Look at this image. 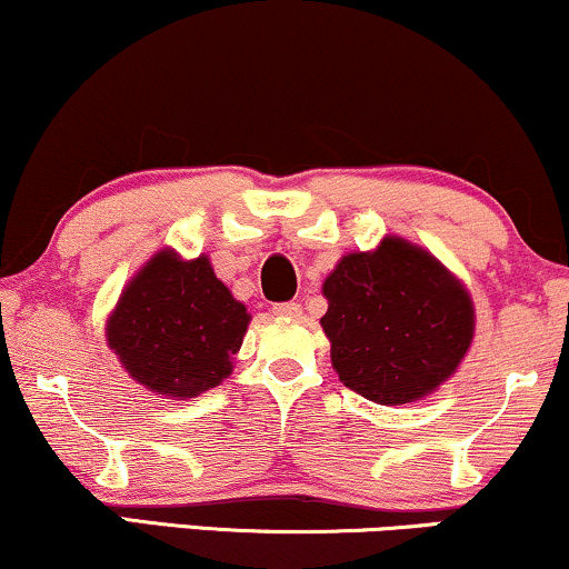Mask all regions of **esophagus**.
<instances>
[{
    "label": "esophagus",
    "instance_id": "1",
    "mask_svg": "<svg viewBox=\"0 0 569 569\" xmlns=\"http://www.w3.org/2000/svg\"><path fill=\"white\" fill-rule=\"evenodd\" d=\"M272 312H276L278 318H299L301 305H297V301H283V305L272 307Z\"/></svg>",
    "mask_w": 569,
    "mask_h": 569
}]
</instances>
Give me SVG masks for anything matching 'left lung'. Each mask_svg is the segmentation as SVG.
<instances>
[{
  "mask_svg": "<svg viewBox=\"0 0 569 569\" xmlns=\"http://www.w3.org/2000/svg\"><path fill=\"white\" fill-rule=\"evenodd\" d=\"M322 297L328 312L320 326L333 370L376 405H409L433 393L455 376L476 333L462 280L399 236L341 257Z\"/></svg>",
  "mask_w": 569,
  "mask_h": 569,
  "instance_id": "obj_1",
  "label": "left lung"
}]
</instances>
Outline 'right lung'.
<instances>
[{
    "label": "right lung",
    "instance_id": "obj_1",
    "mask_svg": "<svg viewBox=\"0 0 569 569\" xmlns=\"http://www.w3.org/2000/svg\"><path fill=\"white\" fill-rule=\"evenodd\" d=\"M251 315L204 254L162 249L120 293L107 343L133 380L170 399H193L231 376Z\"/></svg>",
    "mask_w": 569,
    "mask_h": 569
}]
</instances>
